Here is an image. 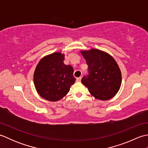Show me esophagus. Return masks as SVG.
<instances>
[{
  "label": "esophagus",
  "instance_id": "34e87169",
  "mask_svg": "<svg viewBox=\"0 0 148 148\" xmlns=\"http://www.w3.org/2000/svg\"><path fill=\"white\" fill-rule=\"evenodd\" d=\"M81 77H77V79H76V81L77 82H80L81 81Z\"/></svg>",
  "mask_w": 148,
  "mask_h": 148
}]
</instances>
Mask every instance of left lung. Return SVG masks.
<instances>
[{"mask_svg": "<svg viewBox=\"0 0 148 148\" xmlns=\"http://www.w3.org/2000/svg\"><path fill=\"white\" fill-rule=\"evenodd\" d=\"M86 60L90 74L84 76L82 83L95 99L108 100L112 98L120 88L121 72L114 58L102 50L92 48L81 50Z\"/></svg>", "mask_w": 148, "mask_h": 148, "instance_id": "obj_1", "label": "left lung"}]
</instances>
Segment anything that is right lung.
<instances>
[{"label":"right lung","instance_id":"1","mask_svg":"<svg viewBox=\"0 0 148 148\" xmlns=\"http://www.w3.org/2000/svg\"><path fill=\"white\" fill-rule=\"evenodd\" d=\"M65 54L55 52L44 56L34 73V83L39 95L47 100L56 102L67 95L76 79L71 65L64 64Z\"/></svg>","mask_w":148,"mask_h":148}]
</instances>
